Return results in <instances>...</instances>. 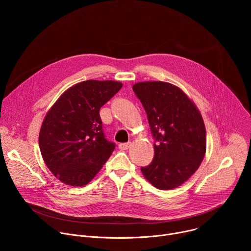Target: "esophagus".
I'll return each instance as SVG.
<instances>
[{"label":"esophagus","mask_w":251,"mask_h":251,"mask_svg":"<svg viewBox=\"0 0 251 251\" xmlns=\"http://www.w3.org/2000/svg\"><path fill=\"white\" fill-rule=\"evenodd\" d=\"M131 146V143H121V144H119V149L120 150H127L129 147Z\"/></svg>","instance_id":"esophagus-1"}]
</instances>
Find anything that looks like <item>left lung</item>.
I'll list each match as a JSON object with an SVG mask.
<instances>
[{"label": "left lung", "mask_w": 251, "mask_h": 251, "mask_svg": "<svg viewBox=\"0 0 251 251\" xmlns=\"http://www.w3.org/2000/svg\"><path fill=\"white\" fill-rule=\"evenodd\" d=\"M133 91L147 113L154 143V159L141 171L154 187L171 190L198 170L205 153L202 117L178 87L163 81L139 82Z\"/></svg>", "instance_id": "left-lung-1"}]
</instances>
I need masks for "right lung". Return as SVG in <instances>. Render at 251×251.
Wrapping results in <instances>:
<instances>
[{"label":"right lung","mask_w":251,"mask_h":251,"mask_svg":"<svg viewBox=\"0 0 251 251\" xmlns=\"http://www.w3.org/2000/svg\"><path fill=\"white\" fill-rule=\"evenodd\" d=\"M122 87L112 80H86L68 88L48 112L39 136L48 168L62 183L88 184L109 159L115 143L106 139L99 110Z\"/></svg>","instance_id":"right-lung-1"}]
</instances>
